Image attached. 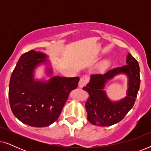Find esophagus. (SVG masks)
Listing matches in <instances>:
<instances>
[{
	"instance_id": "obj_1",
	"label": "esophagus",
	"mask_w": 151,
	"mask_h": 151,
	"mask_svg": "<svg viewBox=\"0 0 151 151\" xmlns=\"http://www.w3.org/2000/svg\"><path fill=\"white\" fill-rule=\"evenodd\" d=\"M88 80H89V78H88L87 75H84L82 76V77L80 78L79 83H78V86H79V87L82 88L85 86L86 84L88 82Z\"/></svg>"
}]
</instances>
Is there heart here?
Wrapping results in <instances>:
<instances>
[{
  "instance_id": "1",
  "label": "heart",
  "mask_w": 151,
  "mask_h": 151,
  "mask_svg": "<svg viewBox=\"0 0 151 151\" xmlns=\"http://www.w3.org/2000/svg\"><path fill=\"white\" fill-rule=\"evenodd\" d=\"M109 65H110V62L109 60H105L102 63V65H101V67H102V69H106V68L109 67Z\"/></svg>"
}]
</instances>
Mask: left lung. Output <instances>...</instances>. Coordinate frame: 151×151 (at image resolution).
<instances>
[{"mask_svg": "<svg viewBox=\"0 0 151 151\" xmlns=\"http://www.w3.org/2000/svg\"><path fill=\"white\" fill-rule=\"evenodd\" d=\"M127 65L107 71L106 73H93L90 82L83 87L89 95L85 103L87 119L92 124L109 127L122 119L133 106L140 85L139 67L138 62L128 53ZM119 74L128 78L127 96L118 101H111L107 96L104 86L109 80Z\"/></svg>", "mask_w": 151, "mask_h": 151, "instance_id": "left-lung-1", "label": "left lung"}]
</instances>
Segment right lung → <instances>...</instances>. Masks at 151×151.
Masks as SVG:
<instances>
[{
	"instance_id": "obj_1",
	"label": "right lung",
	"mask_w": 151,
	"mask_h": 151,
	"mask_svg": "<svg viewBox=\"0 0 151 151\" xmlns=\"http://www.w3.org/2000/svg\"><path fill=\"white\" fill-rule=\"evenodd\" d=\"M48 56L42 52L31 50L22 54L12 72L9 86L11 109L22 123L34 127H45L57 120L72 90L76 89L79 77L53 76L49 80L35 79L37 67L46 64ZM46 73L52 76V68Z\"/></svg>"
}]
</instances>
